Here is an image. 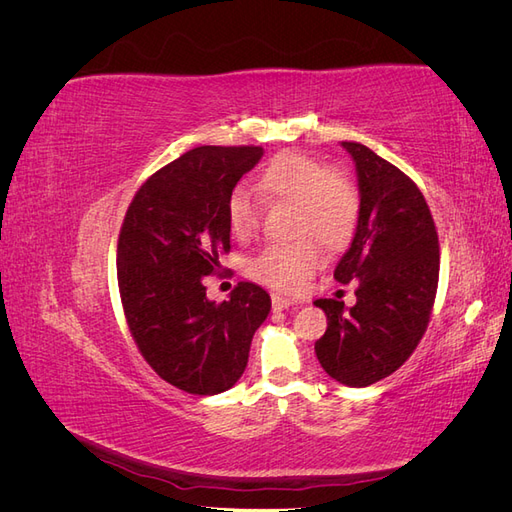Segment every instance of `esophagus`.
Returning <instances> with one entry per match:
<instances>
[{"instance_id": "esophagus-1", "label": "esophagus", "mask_w": 512, "mask_h": 512, "mask_svg": "<svg viewBox=\"0 0 512 512\" xmlns=\"http://www.w3.org/2000/svg\"><path fill=\"white\" fill-rule=\"evenodd\" d=\"M271 303H273V309H288L294 305L292 299L282 297V294H271Z\"/></svg>"}]
</instances>
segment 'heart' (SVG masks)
<instances>
[{
  "label": "heart",
  "mask_w": 512,
  "mask_h": 512,
  "mask_svg": "<svg viewBox=\"0 0 512 512\" xmlns=\"http://www.w3.org/2000/svg\"><path fill=\"white\" fill-rule=\"evenodd\" d=\"M258 185L269 196L294 200L290 243H273L247 262V273L273 290L297 292L322 265L324 252L344 247L356 230L361 198L354 183L339 170L299 151H284L262 168ZM228 226L245 241L260 228V203L239 185L230 192Z\"/></svg>",
  "instance_id": "heart-1"
}]
</instances>
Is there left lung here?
I'll list each match as a JSON object with an SVG mask.
<instances>
[{
  "mask_svg": "<svg viewBox=\"0 0 512 512\" xmlns=\"http://www.w3.org/2000/svg\"><path fill=\"white\" fill-rule=\"evenodd\" d=\"M359 181L361 213L335 280L356 282V303L314 301L327 314L316 356L339 384L391 376L421 342L438 290V232L421 190L361 143L344 141Z\"/></svg>",
  "mask_w": 512,
  "mask_h": 512,
  "instance_id": "1",
  "label": "left lung"
}]
</instances>
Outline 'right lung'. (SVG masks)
<instances>
[{"mask_svg":"<svg viewBox=\"0 0 512 512\" xmlns=\"http://www.w3.org/2000/svg\"><path fill=\"white\" fill-rule=\"evenodd\" d=\"M262 147H196L151 175L121 226L117 282L134 342L156 374L192 395L237 384L256 329L271 312L267 290L239 282L230 301L207 299L203 277L230 250L226 205Z\"/></svg>","mask_w":512,"mask_h":512,"instance_id":"1","label":"right lung"}]
</instances>
